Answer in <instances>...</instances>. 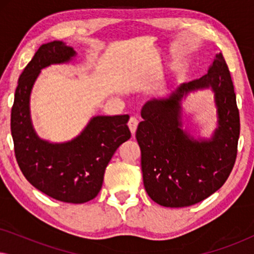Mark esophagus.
I'll list each match as a JSON object with an SVG mask.
<instances>
[{
	"label": "esophagus",
	"instance_id": "1",
	"mask_svg": "<svg viewBox=\"0 0 254 254\" xmlns=\"http://www.w3.org/2000/svg\"><path fill=\"white\" fill-rule=\"evenodd\" d=\"M137 126H138V120L136 119V118L131 117L129 121H128V127H129V129L131 131V134H135V131H136L137 129Z\"/></svg>",
	"mask_w": 254,
	"mask_h": 254
}]
</instances>
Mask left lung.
Masks as SVG:
<instances>
[{"label":"left lung","mask_w":254,"mask_h":254,"mask_svg":"<svg viewBox=\"0 0 254 254\" xmlns=\"http://www.w3.org/2000/svg\"><path fill=\"white\" fill-rule=\"evenodd\" d=\"M215 92L219 128L210 141H196L181 129V103L190 92ZM136 130L144 189L156 203L180 208L220 190L234 169L241 131L239 111L228 64L222 53L199 79L154 98L142 107Z\"/></svg>","instance_id":"obj_1"}]
</instances>
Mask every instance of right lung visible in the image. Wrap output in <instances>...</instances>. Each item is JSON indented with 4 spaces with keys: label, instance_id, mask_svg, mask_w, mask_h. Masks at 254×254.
<instances>
[{
    "label": "right lung",
    "instance_id": "obj_1",
    "mask_svg": "<svg viewBox=\"0 0 254 254\" xmlns=\"http://www.w3.org/2000/svg\"><path fill=\"white\" fill-rule=\"evenodd\" d=\"M75 51L62 41L41 45L19 76L11 109V135L20 171L31 185L55 200L84 203L99 193L114 152L131 134L129 117H95L83 133L67 143L40 140L30 119V93L40 70L67 62Z\"/></svg>",
    "mask_w": 254,
    "mask_h": 254
}]
</instances>
